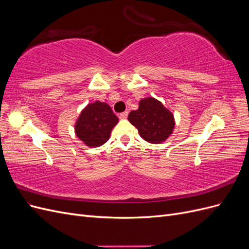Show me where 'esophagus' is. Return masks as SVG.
<instances>
[{
    "label": "esophagus",
    "instance_id": "34e87169",
    "mask_svg": "<svg viewBox=\"0 0 249 249\" xmlns=\"http://www.w3.org/2000/svg\"><path fill=\"white\" fill-rule=\"evenodd\" d=\"M127 114H129V113H127L126 111H125V112H123V113H120V114H119V118H120V119H125V118L127 117Z\"/></svg>",
    "mask_w": 249,
    "mask_h": 249
}]
</instances>
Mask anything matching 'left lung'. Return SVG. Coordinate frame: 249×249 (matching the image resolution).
<instances>
[{"label":"left lung","instance_id":"8db88e82","mask_svg":"<svg viewBox=\"0 0 249 249\" xmlns=\"http://www.w3.org/2000/svg\"><path fill=\"white\" fill-rule=\"evenodd\" d=\"M129 122L138 129L140 136L149 143H161L172 134L175 118L162 103L154 97L142 99L139 108L132 111Z\"/></svg>","mask_w":249,"mask_h":249}]
</instances>
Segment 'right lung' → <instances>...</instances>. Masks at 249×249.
I'll return each instance as SVG.
<instances>
[{"instance_id": "obj_1", "label": "right lung", "mask_w": 249, "mask_h": 249, "mask_svg": "<svg viewBox=\"0 0 249 249\" xmlns=\"http://www.w3.org/2000/svg\"><path fill=\"white\" fill-rule=\"evenodd\" d=\"M118 123L117 116L106 103L95 102L83 109L74 124L76 135L89 147L106 143L113 127Z\"/></svg>"}]
</instances>
